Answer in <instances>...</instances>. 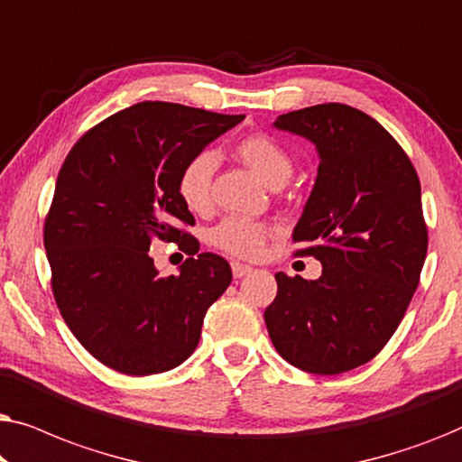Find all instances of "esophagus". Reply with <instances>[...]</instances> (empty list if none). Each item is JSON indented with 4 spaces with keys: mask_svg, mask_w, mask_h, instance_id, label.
I'll return each mask as SVG.
<instances>
[{
    "mask_svg": "<svg viewBox=\"0 0 462 462\" xmlns=\"http://www.w3.org/2000/svg\"><path fill=\"white\" fill-rule=\"evenodd\" d=\"M231 269H233V277H237V280L239 277H245L252 273V267H248V264H242V263H233Z\"/></svg>",
    "mask_w": 462,
    "mask_h": 462,
    "instance_id": "1",
    "label": "esophagus"
}]
</instances>
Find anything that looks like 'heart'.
Listing matches in <instances>:
<instances>
[{
  "mask_svg": "<svg viewBox=\"0 0 462 462\" xmlns=\"http://www.w3.org/2000/svg\"><path fill=\"white\" fill-rule=\"evenodd\" d=\"M236 153L252 172H254L269 187L283 185L292 174V157L275 138L254 134L237 143ZM218 157L214 151L204 149L195 153L185 166L180 168L176 179V191L189 210L204 212L210 206L212 179L217 172ZM269 236V226L263 223H252L244 218H226L212 231V244L226 254L239 258H254L261 254L264 239Z\"/></svg>",
  "mask_w": 462,
  "mask_h": 462,
  "instance_id": "obj_1",
  "label": "heart"
}]
</instances>
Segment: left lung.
I'll return each mask as SVG.
<instances>
[{"instance_id":"8db88e82","label":"left lung","mask_w":462,"mask_h":462,"mask_svg":"<svg viewBox=\"0 0 462 462\" xmlns=\"http://www.w3.org/2000/svg\"><path fill=\"white\" fill-rule=\"evenodd\" d=\"M273 128L307 138L318 176L294 242L321 263L319 280L275 273L264 311L271 343L296 368L340 374L387 345L419 286L427 256L420 182L393 136L349 105L286 113Z\"/></svg>"}]
</instances>
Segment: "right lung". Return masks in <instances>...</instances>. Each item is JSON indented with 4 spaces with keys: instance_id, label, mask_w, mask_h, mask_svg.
Here are the masks:
<instances>
[{
    "instance_id": "1",
    "label": "right lung",
    "mask_w": 462,
    "mask_h": 462,
    "mask_svg": "<svg viewBox=\"0 0 462 462\" xmlns=\"http://www.w3.org/2000/svg\"><path fill=\"white\" fill-rule=\"evenodd\" d=\"M244 117L147 100L94 125L69 151L43 245L62 319L100 364L160 374L198 346L208 307L233 275L225 258L198 254V239L179 229L195 220L176 179ZM157 238L192 254L179 276L154 269L148 248Z\"/></svg>"
}]
</instances>
